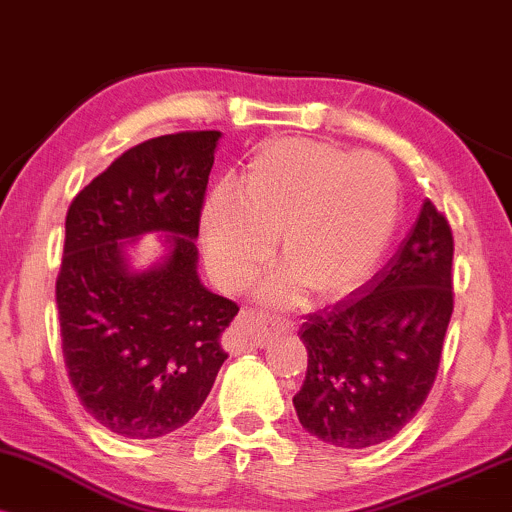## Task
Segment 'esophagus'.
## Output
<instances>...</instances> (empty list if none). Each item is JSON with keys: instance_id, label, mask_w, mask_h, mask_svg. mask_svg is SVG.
<instances>
[{"instance_id": "esophagus-1", "label": "esophagus", "mask_w": 512, "mask_h": 512, "mask_svg": "<svg viewBox=\"0 0 512 512\" xmlns=\"http://www.w3.org/2000/svg\"><path fill=\"white\" fill-rule=\"evenodd\" d=\"M291 330H293V320H289V317L264 315L252 308H243L238 315L240 339H243L245 344L257 346V349H262V346H267L274 337H279V334H286Z\"/></svg>"}]
</instances>
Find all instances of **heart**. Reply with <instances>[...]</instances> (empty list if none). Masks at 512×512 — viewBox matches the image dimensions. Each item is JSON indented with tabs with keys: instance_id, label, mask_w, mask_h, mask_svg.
Here are the masks:
<instances>
[{
	"instance_id": "1",
	"label": "heart",
	"mask_w": 512,
	"mask_h": 512,
	"mask_svg": "<svg viewBox=\"0 0 512 512\" xmlns=\"http://www.w3.org/2000/svg\"><path fill=\"white\" fill-rule=\"evenodd\" d=\"M238 189L219 187L204 204L207 260L223 286L240 289L281 233L289 269L264 286L269 301L303 289L320 301L349 296L378 267L399 221V178L383 156L315 139L264 144Z\"/></svg>"
}]
</instances>
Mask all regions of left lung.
<instances>
[{
    "instance_id": "1",
    "label": "left lung",
    "mask_w": 512,
    "mask_h": 512,
    "mask_svg": "<svg viewBox=\"0 0 512 512\" xmlns=\"http://www.w3.org/2000/svg\"><path fill=\"white\" fill-rule=\"evenodd\" d=\"M452 228L426 199L397 255L366 286L305 317L308 373L298 419L334 448L363 450L397 436L438 375L452 293Z\"/></svg>"
}]
</instances>
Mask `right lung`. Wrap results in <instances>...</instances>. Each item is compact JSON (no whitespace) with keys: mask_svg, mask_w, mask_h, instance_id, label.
<instances>
[{"mask_svg":"<svg viewBox=\"0 0 512 512\" xmlns=\"http://www.w3.org/2000/svg\"><path fill=\"white\" fill-rule=\"evenodd\" d=\"M221 132H175L117 156L72 199L57 274L69 383L98 424L151 440L185 426L228 354L238 303L199 284V219ZM163 230L167 260L128 272L125 239Z\"/></svg>","mask_w":512,"mask_h":512,"instance_id":"obj_1","label":"right lung"}]
</instances>
